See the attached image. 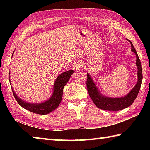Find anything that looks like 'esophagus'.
Wrapping results in <instances>:
<instances>
[{
	"label": "esophagus",
	"mask_w": 150,
	"mask_h": 150,
	"mask_svg": "<svg viewBox=\"0 0 150 150\" xmlns=\"http://www.w3.org/2000/svg\"><path fill=\"white\" fill-rule=\"evenodd\" d=\"M81 67V62H75L73 65V67L75 70H79Z\"/></svg>",
	"instance_id": "34e87169"
}]
</instances>
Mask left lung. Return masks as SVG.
<instances>
[{"label": "left lung", "instance_id": "obj_1", "mask_svg": "<svg viewBox=\"0 0 150 150\" xmlns=\"http://www.w3.org/2000/svg\"><path fill=\"white\" fill-rule=\"evenodd\" d=\"M131 44L132 51L134 52L136 56V65L138 68V82L130 92L128 93V95L123 96V97L119 98H111L105 96L100 93V91L96 87L95 83H94L92 78L91 77L88 73H87V91L91 99L95 103V105L98 108L103 109V110H110V111H117L120 110L122 109L126 108L130 106L132 104L135 100L136 98L138 96L139 88L141 87L142 81V71L141 62L139 60L136 50L133 46L132 43L129 41Z\"/></svg>", "mask_w": 150, "mask_h": 150}]
</instances>
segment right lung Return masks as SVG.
I'll return each instance as SVG.
<instances>
[{
    "label": "right lung",
    "mask_w": 150,
    "mask_h": 150,
    "mask_svg": "<svg viewBox=\"0 0 150 150\" xmlns=\"http://www.w3.org/2000/svg\"><path fill=\"white\" fill-rule=\"evenodd\" d=\"M74 72L75 71L73 70H69L66 72H63L58 76L54 85V88H53L54 91H53L52 95L51 96L49 99L45 101V102L40 103H29L26 102V101L22 100L21 98H19V96L16 95V94L14 93V91L12 88V93H13L15 99L16 100L18 103L22 107L32 112L33 113L42 115L49 114L51 112L55 110L58 107V106L59 105L62 99L63 88H64L65 85L67 84L71 76ZM9 81L11 82L10 77Z\"/></svg>",
    "instance_id": "add662e5"
}]
</instances>
